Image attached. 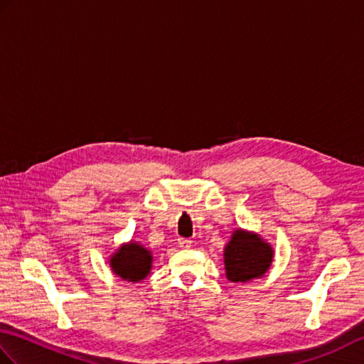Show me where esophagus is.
<instances>
[{"instance_id":"esophagus-1","label":"esophagus","mask_w":364,"mask_h":364,"mask_svg":"<svg viewBox=\"0 0 364 364\" xmlns=\"http://www.w3.org/2000/svg\"><path fill=\"white\" fill-rule=\"evenodd\" d=\"M191 244H193V241L188 237H181L179 239V247H182V249H190Z\"/></svg>"}]
</instances>
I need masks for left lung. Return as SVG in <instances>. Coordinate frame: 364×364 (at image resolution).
Returning <instances> with one entry per match:
<instances>
[{
    "instance_id": "obj_1",
    "label": "left lung",
    "mask_w": 364,
    "mask_h": 364,
    "mask_svg": "<svg viewBox=\"0 0 364 364\" xmlns=\"http://www.w3.org/2000/svg\"><path fill=\"white\" fill-rule=\"evenodd\" d=\"M272 259V247L258 235L236 230L224 253L227 278L233 282H247L262 277L269 270Z\"/></svg>"
}]
</instances>
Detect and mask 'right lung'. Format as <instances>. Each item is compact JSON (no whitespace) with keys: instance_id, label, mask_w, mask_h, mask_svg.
I'll use <instances>...</instances> for the list:
<instances>
[{"instance_id":"obj_1","label":"right lung","mask_w":364,"mask_h":364,"mask_svg":"<svg viewBox=\"0 0 364 364\" xmlns=\"http://www.w3.org/2000/svg\"><path fill=\"white\" fill-rule=\"evenodd\" d=\"M151 253L144 247L131 242L123 245L111 258V267L115 274L127 281H141L151 270Z\"/></svg>"}]
</instances>
